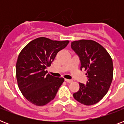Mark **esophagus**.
I'll return each mask as SVG.
<instances>
[{
    "mask_svg": "<svg viewBox=\"0 0 124 124\" xmlns=\"http://www.w3.org/2000/svg\"><path fill=\"white\" fill-rule=\"evenodd\" d=\"M65 81H66V82H69V83H70V82H73V80H70V79H66V78H65Z\"/></svg>",
    "mask_w": 124,
    "mask_h": 124,
    "instance_id": "1",
    "label": "esophagus"
}]
</instances>
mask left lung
<instances>
[{
    "label": "left lung",
    "mask_w": 124,
    "mask_h": 124,
    "mask_svg": "<svg viewBox=\"0 0 124 124\" xmlns=\"http://www.w3.org/2000/svg\"><path fill=\"white\" fill-rule=\"evenodd\" d=\"M72 49L79 56L80 70L84 69L86 84L80 83V89L73 94L78 102L85 106L98 103L108 93L113 77V60L104 47L91 40L71 42Z\"/></svg>",
    "instance_id": "1"
}]
</instances>
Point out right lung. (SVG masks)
Masks as SVG:
<instances>
[{"label":"right lung","instance_id":"add662e5","mask_svg":"<svg viewBox=\"0 0 124 124\" xmlns=\"http://www.w3.org/2000/svg\"><path fill=\"white\" fill-rule=\"evenodd\" d=\"M69 42L37 38L20 53L16 64L18 87L24 97L34 105L42 106L50 102L64 82V78L50 75L46 69Z\"/></svg>","mask_w":124,"mask_h":124}]
</instances>
